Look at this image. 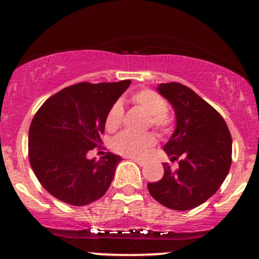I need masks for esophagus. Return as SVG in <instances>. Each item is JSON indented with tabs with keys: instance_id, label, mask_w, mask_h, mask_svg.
Returning a JSON list of instances; mask_svg holds the SVG:
<instances>
[{
	"instance_id": "obj_1",
	"label": "esophagus",
	"mask_w": 259,
	"mask_h": 259,
	"mask_svg": "<svg viewBox=\"0 0 259 259\" xmlns=\"http://www.w3.org/2000/svg\"><path fill=\"white\" fill-rule=\"evenodd\" d=\"M134 162H136L138 163L139 165H141V167H144V165H146V162H145V160H141V159H138V158H132Z\"/></svg>"
}]
</instances>
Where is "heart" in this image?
I'll return each instance as SVG.
<instances>
[{
  "instance_id": "obj_1",
  "label": "heart",
  "mask_w": 259,
  "mask_h": 259,
  "mask_svg": "<svg viewBox=\"0 0 259 259\" xmlns=\"http://www.w3.org/2000/svg\"><path fill=\"white\" fill-rule=\"evenodd\" d=\"M130 100L140 109L150 114L148 125L158 132L160 135H168L174 126V117L167 109V101L156 91L142 89L130 96ZM123 107L120 103H114L106 117V129L109 132L117 130L123 120ZM156 144V138L152 133L133 134L124 132L115 136L112 141V148L117 153L125 157H142Z\"/></svg>"
}]
</instances>
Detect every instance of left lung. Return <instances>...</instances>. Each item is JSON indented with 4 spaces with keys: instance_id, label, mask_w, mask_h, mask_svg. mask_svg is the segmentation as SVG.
Segmentation results:
<instances>
[{
    "instance_id": "obj_1",
    "label": "left lung",
    "mask_w": 259,
    "mask_h": 259,
    "mask_svg": "<svg viewBox=\"0 0 259 259\" xmlns=\"http://www.w3.org/2000/svg\"><path fill=\"white\" fill-rule=\"evenodd\" d=\"M157 90L173 106L177 127L163 150L178 160L171 171L147 189L157 202L175 210L200 206L217 192L231 165L233 141L227 123L209 103L179 82L160 84Z\"/></svg>"
}]
</instances>
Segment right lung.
I'll use <instances>...</instances> for the list:
<instances>
[{
    "instance_id": "right-lung-1",
    "label": "right lung",
    "mask_w": 259,
    "mask_h": 259,
    "mask_svg": "<svg viewBox=\"0 0 259 259\" xmlns=\"http://www.w3.org/2000/svg\"><path fill=\"white\" fill-rule=\"evenodd\" d=\"M118 82H79L45 101L29 127V162L44 189L72 206L97 201L111 186L120 156L89 159L101 144L109 108L129 88Z\"/></svg>"
}]
</instances>
